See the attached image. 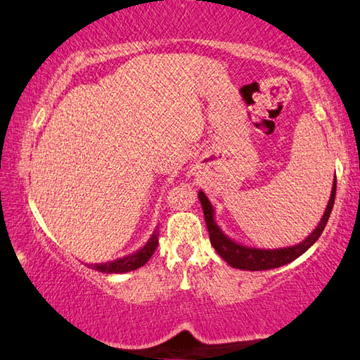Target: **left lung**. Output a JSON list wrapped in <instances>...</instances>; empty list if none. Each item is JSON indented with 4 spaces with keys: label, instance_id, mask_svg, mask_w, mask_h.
<instances>
[{
    "label": "left lung",
    "instance_id": "left-lung-1",
    "mask_svg": "<svg viewBox=\"0 0 360 360\" xmlns=\"http://www.w3.org/2000/svg\"><path fill=\"white\" fill-rule=\"evenodd\" d=\"M335 190H337V179L333 180L330 199L327 202L326 212L316 228L308 236L305 240H302L292 247H283V248H256L250 247V245H243L240 242H236L234 238L226 236L221 228L217 224L215 219V209H213L209 198L205 196L204 191L198 193V198L200 200L204 210V218L207 223V229L210 234V243L215 248L217 253L223 257V259L229 264L231 267L240 269V270H269L285 266V264L292 262L302 256L305 251L313 247V243L318 240L319 236L323 234L327 221H329L333 200H335Z\"/></svg>",
    "mask_w": 360,
    "mask_h": 360
}]
</instances>
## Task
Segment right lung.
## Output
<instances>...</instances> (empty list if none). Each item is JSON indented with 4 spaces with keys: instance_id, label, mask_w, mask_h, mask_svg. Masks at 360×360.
I'll return each mask as SVG.
<instances>
[{
    "instance_id": "1",
    "label": "right lung",
    "mask_w": 360,
    "mask_h": 360,
    "mask_svg": "<svg viewBox=\"0 0 360 360\" xmlns=\"http://www.w3.org/2000/svg\"><path fill=\"white\" fill-rule=\"evenodd\" d=\"M158 236H160L158 234V231H153V234H151L147 243H145L142 248H139L137 251H134V253H131L128 256H123V257H120V259L109 261V262L86 264V266L93 270H98V272H103V274L131 272V270H136L148 262L151 255L155 253V250L158 247Z\"/></svg>"
}]
</instances>
